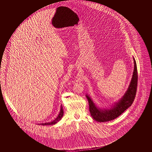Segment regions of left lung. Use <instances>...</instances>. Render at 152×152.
<instances>
[{
  "label": "left lung",
  "mask_w": 152,
  "mask_h": 152,
  "mask_svg": "<svg viewBox=\"0 0 152 152\" xmlns=\"http://www.w3.org/2000/svg\"><path fill=\"white\" fill-rule=\"evenodd\" d=\"M133 60L134 63L133 74L128 88L122 98L118 102H115L114 106L111 107L110 109H101L97 107L91 97L88 95H86L88 102L91 115L93 119L97 121L105 122L115 119L133 104L137 92L138 77L136 61L134 58Z\"/></svg>",
  "instance_id": "obj_1"
}]
</instances>
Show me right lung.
I'll use <instances>...</instances> for the list:
<instances>
[{
    "instance_id": "add662e5",
    "label": "right lung",
    "mask_w": 152,
    "mask_h": 152,
    "mask_svg": "<svg viewBox=\"0 0 152 152\" xmlns=\"http://www.w3.org/2000/svg\"><path fill=\"white\" fill-rule=\"evenodd\" d=\"M63 115H64V110H63V109H62V106L61 105L60 113H59L58 116L55 119L53 120L51 122H50V123H42V124H38L42 125H51L55 124L57 122H58L61 119Z\"/></svg>"
}]
</instances>
